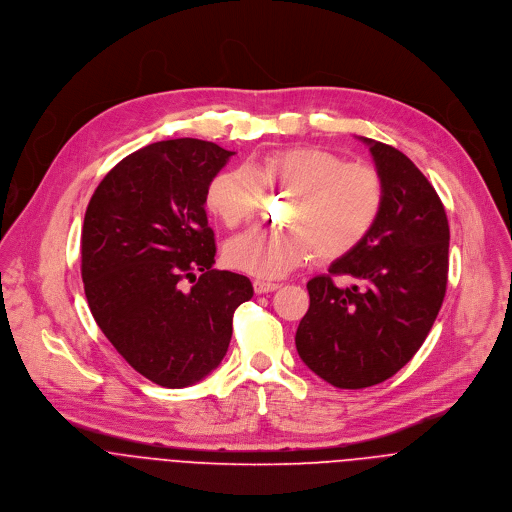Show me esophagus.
I'll return each instance as SVG.
<instances>
[{"label": "esophagus", "instance_id": "obj_1", "mask_svg": "<svg viewBox=\"0 0 512 512\" xmlns=\"http://www.w3.org/2000/svg\"><path fill=\"white\" fill-rule=\"evenodd\" d=\"M276 288H278L276 282L262 280V278H256V280H254V292H256V294H266V292H272V290H276Z\"/></svg>", "mask_w": 512, "mask_h": 512}]
</instances>
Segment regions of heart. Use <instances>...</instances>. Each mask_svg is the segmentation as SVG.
Here are the masks:
<instances>
[{
	"label": "heart",
	"mask_w": 512,
	"mask_h": 512,
	"mask_svg": "<svg viewBox=\"0 0 512 512\" xmlns=\"http://www.w3.org/2000/svg\"><path fill=\"white\" fill-rule=\"evenodd\" d=\"M264 189L290 193L278 230H250L226 244L232 268L278 278L313 258L333 262L353 252L375 228L385 206L377 169L347 163L321 147H286L266 153L254 167H230L212 177L208 210L228 228L250 222Z\"/></svg>",
	"instance_id": "heart-1"
}]
</instances>
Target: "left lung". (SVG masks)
I'll return each instance as SVG.
<instances>
[{
  "instance_id": "left-lung-1",
  "label": "left lung",
  "mask_w": 512,
  "mask_h": 512,
  "mask_svg": "<svg viewBox=\"0 0 512 512\" xmlns=\"http://www.w3.org/2000/svg\"><path fill=\"white\" fill-rule=\"evenodd\" d=\"M385 183L371 234L329 274L309 280L311 304L296 329L304 365L341 389L395 375L426 341L446 294L450 228L426 175L391 145L363 139ZM345 275L351 285H339Z\"/></svg>"
}]
</instances>
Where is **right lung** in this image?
Segmentation results:
<instances>
[{
  "instance_id": "1",
  "label": "right lung",
  "mask_w": 512,
  "mask_h": 512,
  "mask_svg": "<svg viewBox=\"0 0 512 512\" xmlns=\"http://www.w3.org/2000/svg\"><path fill=\"white\" fill-rule=\"evenodd\" d=\"M232 151L199 139L147 145L94 189L80 252L90 313L149 381L181 389L210 375L232 339L250 278L214 270L206 189Z\"/></svg>"
}]
</instances>
